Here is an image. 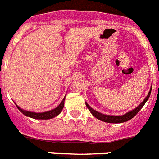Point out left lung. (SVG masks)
Returning <instances> with one entry per match:
<instances>
[{
	"label": "left lung",
	"instance_id": "1",
	"mask_svg": "<svg viewBox=\"0 0 159 159\" xmlns=\"http://www.w3.org/2000/svg\"><path fill=\"white\" fill-rule=\"evenodd\" d=\"M151 89H152V86L151 87V89H150V92H149L148 95L146 97L144 100L140 103L137 107H135L134 109H133L130 111L127 112V113L124 114L123 116H110V115H104V114L99 113V112L96 111L95 110H94L93 108H92L86 102V106L88 108V110L90 111V112L92 114V116L94 117H95L96 119H99L102 122H106V123H124V122H127L130 119H131L132 118H134V116H136L138 114V112L140 110L142 109L144 104L146 103L147 100H148L149 97L151 95Z\"/></svg>",
	"mask_w": 159,
	"mask_h": 159
}]
</instances>
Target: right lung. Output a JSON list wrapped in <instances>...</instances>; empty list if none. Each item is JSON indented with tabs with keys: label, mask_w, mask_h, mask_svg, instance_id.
I'll use <instances>...</instances> for the list:
<instances>
[{
	"label": "right lung",
	"mask_w": 159,
	"mask_h": 159,
	"mask_svg": "<svg viewBox=\"0 0 159 159\" xmlns=\"http://www.w3.org/2000/svg\"><path fill=\"white\" fill-rule=\"evenodd\" d=\"M64 101H65V97L63 99L62 102H60L58 107H57L54 108V109H52V110L51 111H48L45 112H41V113H36V112H32L29 111L23 110V109L20 107L19 106H17L16 104V107H17L18 109H19L25 116H27V117L32 118V119H53L54 117L57 116L60 112L62 111L63 108H64Z\"/></svg>",
	"instance_id": "add662e5"
}]
</instances>
